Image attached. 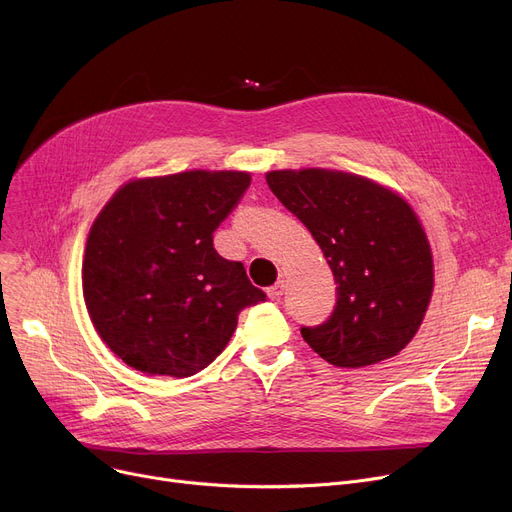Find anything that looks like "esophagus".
Returning a JSON list of instances; mask_svg holds the SVG:
<instances>
[{
	"label": "esophagus",
	"instance_id": "obj_1",
	"mask_svg": "<svg viewBox=\"0 0 512 512\" xmlns=\"http://www.w3.org/2000/svg\"><path fill=\"white\" fill-rule=\"evenodd\" d=\"M282 294H284V282H282V280L276 282L274 286L267 288V297H270L272 301H280Z\"/></svg>",
	"mask_w": 512,
	"mask_h": 512
}]
</instances>
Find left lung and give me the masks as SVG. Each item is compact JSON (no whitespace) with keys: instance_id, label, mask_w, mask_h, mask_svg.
Listing matches in <instances>:
<instances>
[{"instance_id":"left-lung-1","label":"left lung","mask_w":512,"mask_h":512,"mask_svg":"<svg viewBox=\"0 0 512 512\" xmlns=\"http://www.w3.org/2000/svg\"><path fill=\"white\" fill-rule=\"evenodd\" d=\"M265 180L311 232L336 280V307L324 324L301 328L305 342L336 367L400 353L434 290L432 251L413 209L355 174L282 170Z\"/></svg>"}]
</instances>
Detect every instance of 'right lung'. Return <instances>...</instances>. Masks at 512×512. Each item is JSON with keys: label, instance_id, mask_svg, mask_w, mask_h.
Wrapping results in <instances>:
<instances>
[{"label": "right lung", "instance_id": "right-lung-1", "mask_svg": "<svg viewBox=\"0 0 512 512\" xmlns=\"http://www.w3.org/2000/svg\"><path fill=\"white\" fill-rule=\"evenodd\" d=\"M247 172L193 170L124 184L89 232L83 292L101 340L130 367L188 378L228 344L238 313L265 301L213 232Z\"/></svg>", "mask_w": 512, "mask_h": 512}]
</instances>
